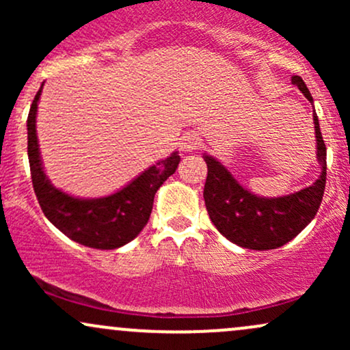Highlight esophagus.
Segmentation results:
<instances>
[{
	"mask_svg": "<svg viewBox=\"0 0 350 350\" xmlns=\"http://www.w3.org/2000/svg\"><path fill=\"white\" fill-rule=\"evenodd\" d=\"M200 146V136L196 131H189L180 139V150L184 152H192Z\"/></svg>",
	"mask_w": 350,
	"mask_h": 350,
	"instance_id": "34e87169",
	"label": "esophagus"
}]
</instances>
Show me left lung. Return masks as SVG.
I'll use <instances>...</instances> for the list:
<instances>
[{"label": "left lung", "instance_id": "8db88e82", "mask_svg": "<svg viewBox=\"0 0 350 350\" xmlns=\"http://www.w3.org/2000/svg\"><path fill=\"white\" fill-rule=\"evenodd\" d=\"M291 82L312 105L303 79L295 75ZM316 133V159L321 174L312 186L280 198L253 194L237 180L232 172L214 156L204 152L207 179L204 200L212 224L226 239L250 250H273L283 247L314 219L326 187V144L321 135L319 120L312 111Z\"/></svg>", "mask_w": 350, "mask_h": 350}]
</instances>
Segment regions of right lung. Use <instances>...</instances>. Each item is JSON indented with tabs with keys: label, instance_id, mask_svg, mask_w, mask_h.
<instances>
[{
	"label": "right lung",
	"instance_id": "1",
	"mask_svg": "<svg viewBox=\"0 0 350 350\" xmlns=\"http://www.w3.org/2000/svg\"><path fill=\"white\" fill-rule=\"evenodd\" d=\"M42 87L44 82L27 116V158L36 198L44 215L64 235L80 245L98 250L123 247L138 237L150 220L156 191L178 170L179 152H171L110 196L88 199L67 194L51 183L42 166L36 131Z\"/></svg>",
	"mask_w": 350,
	"mask_h": 350
}]
</instances>
